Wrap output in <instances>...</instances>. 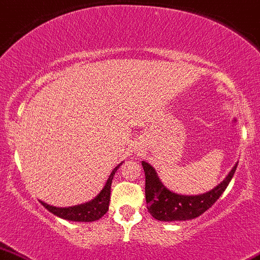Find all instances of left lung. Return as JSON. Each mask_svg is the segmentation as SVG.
I'll list each match as a JSON object with an SVG mask.
<instances>
[{
	"label": "left lung",
	"mask_w": 260,
	"mask_h": 260,
	"mask_svg": "<svg viewBox=\"0 0 260 260\" xmlns=\"http://www.w3.org/2000/svg\"><path fill=\"white\" fill-rule=\"evenodd\" d=\"M141 166L145 173L147 211L157 221L172 222L193 219L211 208L228 187L233 175L235 174L238 163L217 187L200 196H181L170 192L162 185L154 169L149 163L143 160Z\"/></svg>",
	"instance_id": "obj_1"
}]
</instances>
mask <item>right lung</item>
Segmentation results:
<instances>
[{
	"label": "right lung",
	"mask_w": 260,
	"mask_h": 260,
	"mask_svg": "<svg viewBox=\"0 0 260 260\" xmlns=\"http://www.w3.org/2000/svg\"><path fill=\"white\" fill-rule=\"evenodd\" d=\"M119 164L117 167H115V169L111 172L109 179L104 186V188L102 189V192L98 194L96 198L92 199L91 202L80 204L77 206H71V208H55V206H50L48 204L42 203V205L45 209H48V211H50L54 215H56L57 217H61L67 221H75V222H93L103 217L106 215L108 209H109V202H110V187L111 182H113V177L116 173V170L119 169Z\"/></svg>",
	"instance_id": "add662e5"
}]
</instances>
